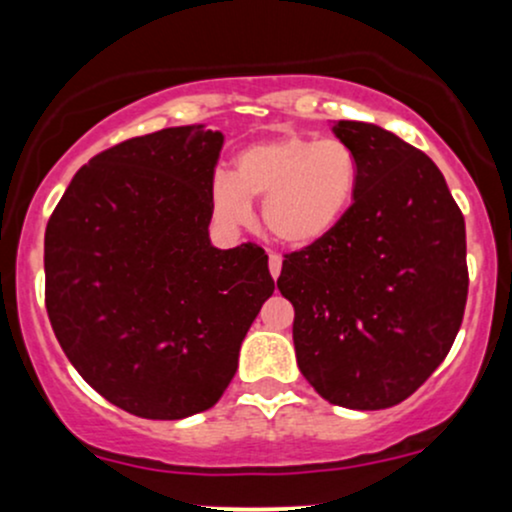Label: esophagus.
<instances>
[{"instance_id":"esophagus-1","label":"esophagus","mask_w":512,"mask_h":512,"mask_svg":"<svg viewBox=\"0 0 512 512\" xmlns=\"http://www.w3.org/2000/svg\"><path fill=\"white\" fill-rule=\"evenodd\" d=\"M269 274L274 276V279H279V274H281V257L279 255H269Z\"/></svg>"}]
</instances>
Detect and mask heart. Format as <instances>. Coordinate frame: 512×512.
<instances>
[{"label":"heart","mask_w":512,"mask_h":512,"mask_svg":"<svg viewBox=\"0 0 512 512\" xmlns=\"http://www.w3.org/2000/svg\"><path fill=\"white\" fill-rule=\"evenodd\" d=\"M358 190V161L339 139L279 134L238 151L233 173L211 180V211L226 228L245 226L262 199L269 236L293 250L315 248L342 226Z\"/></svg>","instance_id":"obj_1"}]
</instances>
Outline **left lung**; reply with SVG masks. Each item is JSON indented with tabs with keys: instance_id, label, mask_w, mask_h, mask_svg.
Instances as JSON below:
<instances>
[{
	"instance_id": "1",
	"label": "left lung",
	"mask_w": 512,
	"mask_h": 512,
	"mask_svg": "<svg viewBox=\"0 0 512 512\" xmlns=\"http://www.w3.org/2000/svg\"><path fill=\"white\" fill-rule=\"evenodd\" d=\"M358 190L342 226L286 255L301 373L330 404L395 407L448 356L467 303L464 216L424 151L373 122L339 120Z\"/></svg>"
}]
</instances>
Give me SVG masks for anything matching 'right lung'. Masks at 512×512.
<instances>
[{
	"instance_id": "add662e5",
	"label": "right lung",
	"mask_w": 512,
	"mask_h": 512,
	"mask_svg": "<svg viewBox=\"0 0 512 512\" xmlns=\"http://www.w3.org/2000/svg\"><path fill=\"white\" fill-rule=\"evenodd\" d=\"M223 134L168 127L93 156L45 231V305L57 342L98 395L175 421L219 402L274 293L252 243L211 245Z\"/></svg>"
}]
</instances>
